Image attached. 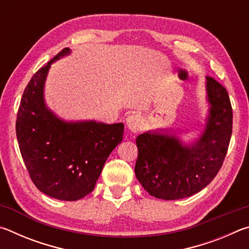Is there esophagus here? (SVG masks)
Here are the masks:
<instances>
[{
    "label": "esophagus",
    "mask_w": 249,
    "mask_h": 249,
    "mask_svg": "<svg viewBox=\"0 0 249 249\" xmlns=\"http://www.w3.org/2000/svg\"><path fill=\"white\" fill-rule=\"evenodd\" d=\"M126 125L133 133H138L144 127V121L140 114L132 113L126 117Z\"/></svg>",
    "instance_id": "1"
}]
</instances>
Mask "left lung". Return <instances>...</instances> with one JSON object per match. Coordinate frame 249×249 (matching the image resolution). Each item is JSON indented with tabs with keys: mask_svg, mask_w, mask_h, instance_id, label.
<instances>
[{
	"mask_svg": "<svg viewBox=\"0 0 249 249\" xmlns=\"http://www.w3.org/2000/svg\"><path fill=\"white\" fill-rule=\"evenodd\" d=\"M210 113L205 129L195 144L184 146L174 135L147 132L136 138L135 175L150 196L178 200L196 195L212 181L229 149L233 109L229 93L206 77Z\"/></svg>",
	"mask_w": 249,
	"mask_h": 249,
	"instance_id": "obj_1",
	"label": "left lung"
}]
</instances>
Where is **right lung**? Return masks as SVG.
Segmentation results:
<instances>
[{
  "mask_svg": "<svg viewBox=\"0 0 249 249\" xmlns=\"http://www.w3.org/2000/svg\"><path fill=\"white\" fill-rule=\"evenodd\" d=\"M58 53L33 75L20 100L16 136L25 166L37 189L64 201H77L95 187L109 154L123 141L124 124L65 122L46 107L44 86Z\"/></svg>",
  "mask_w": 249,
  "mask_h": 249,
  "instance_id": "add662e5",
  "label": "right lung"
}]
</instances>
